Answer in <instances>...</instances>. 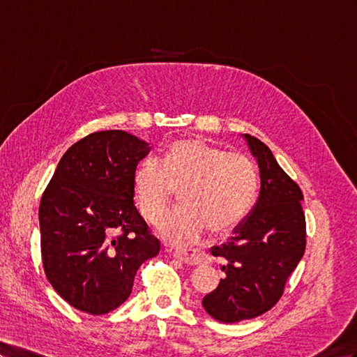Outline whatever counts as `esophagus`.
<instances>
[{
    "mask_svg": "<svg viewBox=\"0 0 357 357\" xmlns=\"http://www.w3.org/2000/svg\"><path fill=\"white\" fill-rule=\"evenodd\" d=\"M173 257H175L179 261H182L184 264H190V266H199V264H202L205 261L204 253H200L197 250H191V249L175 250Z\"/></svg>",
    "mask_w": 357,
    "mask_h": 357,
    "instance_id": "34e87169",
    "label": "esophagus"
}]
</instances>
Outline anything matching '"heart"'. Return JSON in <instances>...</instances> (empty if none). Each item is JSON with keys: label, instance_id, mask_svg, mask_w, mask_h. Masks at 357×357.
Here are the masks:
<instances>
[{"label": "heart", "instance_id": "obj_1", "mask_svg": "<svg viewBox=\"0 0 357 357\" xmlns=\"http://www.w3.org/2000/svg\"><path fill=\"white\" fill-rule=\"evenodd\" d=\"M258 185V169L249 157L196 139L173 143L162 162L143 160L132 179L137 205L148 222H157L182 190L184 206L157 225L161 238L176 245L197 241L208 227L215 235L235 231L252 211Z\"/></svg>", "mask_w": 357, "mask_h": 357}]
</instances>
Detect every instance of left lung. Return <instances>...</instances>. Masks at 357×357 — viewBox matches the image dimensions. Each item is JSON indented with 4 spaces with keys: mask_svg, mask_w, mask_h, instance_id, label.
Listing matches in <instances>:
<instances>
[{
    "mask_svg": "<svg viewBox=\"0 0 357 357\" xmlns=\"http://www.w3.org/2000/svg\"><path fill=\"white\" fill-rule=\"evenodd\" d=\"M259 167L261 190L250 215L211 253L225 259V279L202 306L217 321L238 323L267 312L280 298L306 248L303 195L257 137L241 134Z\"/></svg>",
    "mask_w": 357,
    "mask_h": 357,
    "instance_id": "left-lung-1",
    "label": "left lung"
}]
</instances>
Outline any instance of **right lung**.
Masks as SVG:
<instances>
[{
  "instance_id": "obj_1",
  "label": "right lung",
  "mask_w": 357,
  "mask_h": 357,
  "mask_svg": "<svg viewBox=\"0 0 357 357\" xmlns=\"http://www.w3.org/2000/svg\"><path fill=\"white\" fill-rule=\"evenodd\" d=\"M149 143L121 130L93 132L65 152L39 206L43 268L78 310L102 315L130 297L160 241L134 205V172Z\"/></svg>"
}]
</instances>
